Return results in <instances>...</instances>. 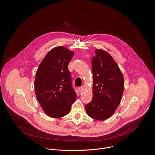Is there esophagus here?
<instances>
[{"label":"esophagus","instance_id":"1","mask_svg":"<svg viewBox=\"0 0 155 155\" xmlns=\"http://www.w3.org/2000/svg\"><path fill=\"white\" fill-rule=\"evenodd\" d=\"M83 88H84V87H83V86H81V87H78V90L79 92H81V91L83 90Z\"/></svg>","mask_w":155,"mask_h":155}]
</instances>
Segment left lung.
<instances>
[{"label":"left lung","mask_w":155,"mask_h":155,"mask_svg":"<svg viewBox=\"0 0 155 155\" xmlns=\"http://www.w3.org/2000/svg\"><path fill=\"white\" fill-rule=\"evenodd\" d=\"M91 61L93 74V99L86 104L88 115L96 120H105L115 112L120 103L124 80L120 69L110 54L96 49Z\"/></svg>","instance_id":"obj_1"}]
</instances>
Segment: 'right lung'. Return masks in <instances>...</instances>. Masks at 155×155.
I'll use <instances>...</instances> for the list:
<instances>
[{"instance_id": "obj_1", "label": "right lung", "mask_w": 155, "mask_h": 155, "mask_svg": "<svg viewBox=\"0 0 155 155\" xmlns=\"http://www.w3.org/2000/svg\"><path fill=\"white\" fill-rule=\"evenodd\" d=\"M74 54L64 46L47 53L35 74L36 97L44 112L54 118L67 115L76 99L68 66Z\"/></svg>"}]
</instances>
